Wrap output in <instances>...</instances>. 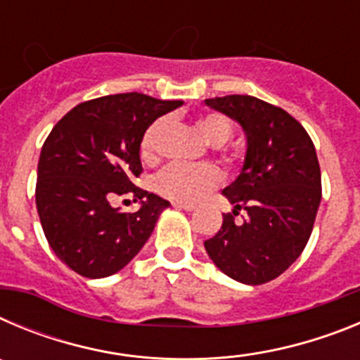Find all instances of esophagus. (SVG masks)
<instances>
[{
  "label": "esophagus",
  "mask_w": 360,
  "mask_h": 360,
  "mask_svg": "<svg viewBox=\"0 0 360 360\" xmlns=\"http://www.w3.org/2000/svg\"><path fill=\"white\" fill-rule=\"evenodd\" d=\"M173 205L176 209H184V211H195L196 205L195 203H189V202H178V200H174Z\"/></svg>",
  "instance_id": "1"
}]
</instances>
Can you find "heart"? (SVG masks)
<instances>
[{
    "instance_id": "obj_1",
    "label": "heart",
    "mask_w": 360,
    "mask_h": 360,
    "mask_svg": "<svg viewBox=\"0 0 360 360\" xmlns=\"http://www.w3.org/2000/svg\"><path fill=\"white\" fill-rule=\"evenodd\" d=\"M165 126V120L160 119L153 122L146 129L142 136V157L146 160H153L157 157L158 136ZM198 126L202 129L203 136L207 139L209 144L219 146L227 142L232 135V126L224 115L219 113H207L200 117ZM219 182V171L211 164L202 165H186V164H171L165 167L157 178H155V189L160 195L167 196L178 202H196L203 195Z\"/></svg>"
}]
</instances>
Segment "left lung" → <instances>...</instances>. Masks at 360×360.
<instances>
[{"instance_id": "left-lung-1", "label": "left lung", "mask_w": 360, "mask_h": 360, "mask_svg": "<svg viewBox=\"0 0 360 360\" xmlns=\"http://www.w3.org/2000/svg\"><path fill=\"white\" fill-rule=\"evenodd\" d=\"M211 110L240 124L245 158L225 187L234 205L224 214L205 250L225 276L243 285H263L281 276L301 256L321 203V169L304 128L287 111L250 95L205 98ZM245 211L241 224L233 221Z\"/></svg>"}]
</instances>
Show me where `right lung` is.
<instances>
[{"instance_id": "obj_1", "label": "right lung", "mask_w": 360, "mask_h": 360, "mask_svg": "<svg viewBox=\"0 0 360 360\" xmlns=\"http://www.w3.org/2000/svg\"><path fill=\"white\" fill-rule=\"evenodd\" d=\"M182 104L136 91L106 95L53 126L41 149L36 205L50 247L73 272L108 278L149 240L171 203L133 186L142 173L141 142L158 117ZM128 192L141 200L136 213L110 205L113 195Z\"/></svg>"}]
</instances>
